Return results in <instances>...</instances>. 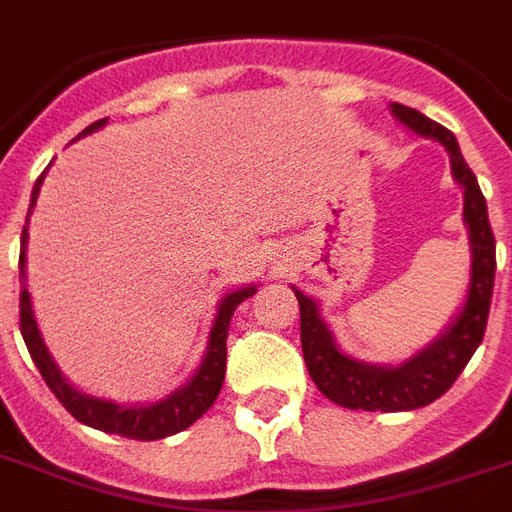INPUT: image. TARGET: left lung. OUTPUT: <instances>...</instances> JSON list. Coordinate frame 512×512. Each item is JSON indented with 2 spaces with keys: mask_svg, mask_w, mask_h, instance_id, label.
<instances>
[{
  "mask_svg": "<svg viewBox=\"0 0 512 512\" xmlns=\"http://www.w3.org/2000/svg\"><path fill=\"white\" fill-rule=\"evenodd\" d=\"M390 111L409 130L422 138L438 140L449 151L452 175L465 191L462 220L468 225L473 263H470L468 295L452 324L430 345L417 350L412 358H406L404 364L398 366L366 364V361L345 356L321 319L316 300L292 287L300 303V342H303L305 366L316 388L329 401L345 409H364V412H409V409L433 404L438 396H444L446 390L452 388L454 380L460 377L470 356L484 340L494 292V271H497V247H494L486 199L478 188L476 175L462 159L457 138L414 108L390 103Z\"/></svg>",
  "mask_w": 512,
  "mask_h": 512,
  "instance_id": "obj_1",
  "label": "left lung"
}]
</instances>
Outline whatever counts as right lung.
<instances>
[{
    "instance_id": "right-lung-1",
    "label": "right lung",
    "mask_w": 512,
    "mask_h": 512,
    "mask_svg": "<svg viewBox=\"0 0 512 512\" xmlns=\"http://www.w3.org/2000/svg\"><path fill=\"white\" fill-rule=\"evenodd\" d=\"M108 119H98L92 122L87 130L79 135H90V132L100 130ZM44 172L36 180L34 191H31V207H28V215L36 204V196H39V188H42ZM28 215L26 225H23V233H20V335L26 340V348L34 358L36 369L44 377V382L50 385V390L55 393L60 404L66 406L71 417H76L84 425H90L95 430H103V433H114V436L135 438V441H159V438L175 436L180 430H185L188 425L199 420L201 414L207 412L209 406L215 404L217 393L223 388L225 380V340H228V327H231L233 311L239 308V303H244L247 297H252L257 292V287H241L233 289L220 300L217 305V316L212 321V329H209L207 350H204V358H201L199 369L193 372V377L185 382L183 388H177L175 393H170L162 401L156 404H114V401H106V398L87 396L82 390H76L71 382L63 377V372L58 369V364L52 361L50 350L44 345L42 332L36 327L34 308H31V295L26 289V241H28Z\"/></svg>"
}]
</instances>
